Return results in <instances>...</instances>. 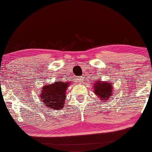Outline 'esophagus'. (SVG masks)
I'll return each mask as SVG.
<instances>
[{"instance_id":"esophagus-1","label":"esophagus","mask_w":152,"mask_h":152,"mask_svg":"<svg viewBox=\"0 0 152 152\" xmlns=\"http://www.w3.org/2000/svg\"><path fill=\"white\" fill-rule=\"evenodd\" d=\"M76 80L77 82H78V83H80L81 82L83 81V76H78L77 78H76Z\"/></svg>"}]
</instances>
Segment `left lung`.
<instances>
[{
    "mask_svg": "<svg viewBox=\"0 0 152 152\" xmlns=\"http://www.w3.org/2000/svg\"><path fill=\"white\" fill-rule=\"evenodd\" d=\"M94 83V93L102 102H105V101H108L110 97H112L114 93V86L112 83L99 80H96Z\"/></svg>",
    "mask_w": 152,
    "mask_h": 152,
    "instance_id": "left-lung-1",
    "label": "left lung"
}]
</instances>
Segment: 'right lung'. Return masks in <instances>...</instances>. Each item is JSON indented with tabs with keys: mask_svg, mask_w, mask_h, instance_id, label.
<instances>
[{
	"mask_svg": "<svg viewBox=\"0 0 152 152\" xmlns=\"http://www.w3.org/2000/svg\"><path fill=\"white\" fill-rule=\"evenodd\" d=\"M71 83L55 82L44 85L40 93V98L44 105L53 110H60L64 107L66 97V90Z\"/></svg>",
	"mask_w": 152,
	"mask_h": 152,
	"instance_id": "1",
	"label": "right lung"
}]
</instances>
